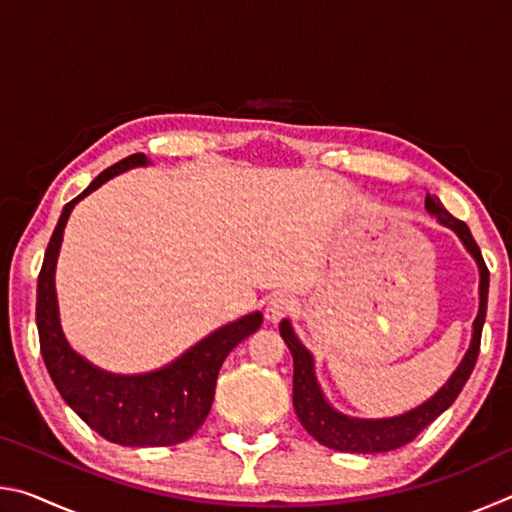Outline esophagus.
Masks as SVG:
<instances>
[{"label":"esophagus","instance_id":"esophagus-1","mask_svg":"<svg viewBox=\"0 0 512 512\" xmlns=\"http://www.w3.org/2000/svg\"><path fill=\"white\" fill-rule=\"evenodd\" d=\"M293 307H296V302H293V298L289 296H275L268 300V305L264 309V316L268 323H280L282 318H287Z\"/></svg>","mask_w":512,"mask_h":512}]
</instances>
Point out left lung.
<instances>
[{
	"mask_svg": "<svg viewBox=\"0 0 512 512\" xmlns=\"http://www.w3.org/2000/svg\"><path fill=\"white\" fill-rule=\"evenodd\" d=\"M424 207L431 216L452 228L458 239L463 241L467 253L474 257L476 266H479V314L474 318L472 325V343L470 350L465 352L463 361L458 363L454 375L447 379V384L440 391L429 397L427 402L420 404L418 409H411L409 413L395 415V418L384 420H359L343 415L329 406L323 391H320L314 370V357L311 352L300 343V339L293 332L289 320L280 323V334L284 343L289 345L293 357V409L298 413V420L311 436H314L320 445L336 452H352V454H377V452H391V449L402 447L418 436V433L429 427V424L438 418L440 413L454 404L458 393L463 391L465 381L470 379L476 357H479L481 348V329L485 323V309H488V287H490V271L485 266L481 250L476 246L470 228L463 221L454 219L443 203L436 196L427 194Z\"/></svg>",
	"mask_w": 512,
	"mask_h": 512,
	"instance_id": "left-lung-1",
	"label": "left lung"
}]
</instances>
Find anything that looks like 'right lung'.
Returning a JSON list of instances; mask_svg holds the SVG:
<instances>
[{"mask_svg":"<svg viewBox=\"0 0 512 512\" xmlns=\"http://www.w3.org/2000/svg\"><path fill=\"white\" fill-rule=\"evenodd\" d=\"M144 153L128 155L92 180L83 194L69 201L49 239L38 275L36 325L40 336V352L63 400L76 415L110 443L124 447H169L192 438L212 409L216 377L228 354L237 345L257 332L262 314H248L216 329L194 348L180 354L176 361L160 370L144 375H115L106 372L67 343L58 318L56 300V262L63 244V232L69 214L81 198L99 189L117 173L146 167Z\"/></svg>","mask_w":512,"mask_h":512,"instance_id":"1","label":"right lung"}]
</instances>
